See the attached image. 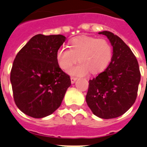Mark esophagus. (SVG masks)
Listing matches in <instances>:
<instances>
[{
    "label": "esophagus",
    "instance_id": "34e87169",
    "mask_svg": "<svg viewBox=\"0 0 147 147\" xmlns=\"http://www.w3.org/2000/svg\"><path fill=\"white\" fill-rule=\"evenodd\" d=\"M76 80H77V78H76V77H71V84H74V83L76 82Z\"/></svg>",
    "mask_w": 147,
    "mask_h": 147
}]
</instances>
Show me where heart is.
Instances as JSON below:
<instances>
[{
    "label": "heart",
    "instance_id": "obj_1",
    "mask_svg": "<svg viewBox=\"0 0 147 147\" xmlns=\"http://www.w3.org/2000/svg\"><path fill=\"white\" fill-rule=\"evenodd\" d=\"M112 47L104 39L92 36H77L69 42V49L61 47L56 52V61L63 70L70 68L78 59V63L68 71L71 76H83L102 72L112 59Z\"/></svg>",
    "mask_w": 147,
    "mask_h": 147
}]
</instances>
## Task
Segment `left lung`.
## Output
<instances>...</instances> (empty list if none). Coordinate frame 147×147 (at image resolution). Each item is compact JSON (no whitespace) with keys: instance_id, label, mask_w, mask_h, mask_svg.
<instances>
[{"instance_id":"left-lung-1","label":"left lung","mask_w":147,"mask_h":147,"mask_svg":"<svg viewBox=\"0 0 147 147\" xmlns=\"http://www.w3.org/2000/svg\"><path fill=\"white\" fill-rule=\"evenodd\" d=\"M106 36L113 47L109 65L96 78L89 80L86 102L92 113L103 119L115 118L130 109L136 100L140 72L131 49L109 31Z\"/></svg>"}]
</instances>
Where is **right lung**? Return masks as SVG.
Instances as JSON below:
<instances>
[{
  "mask_svg": "<svg viewBox=\"0 0 147 147\" xmlns=\"http://www.w3.org/2000/svg\"><path fill=\"white\" fill-rule=\"evenodd\" d=\"M65 40L62 35L37 34L17 53L10 82L16 105L26 115L42 118L62 104L71 80L59 68L55 55Z\"/></svg>",
  "mask_w": 147,
  "mask_h": 147,
  "instance_id": "obj_1",
  "label": "right lung"
}]
</instances>
